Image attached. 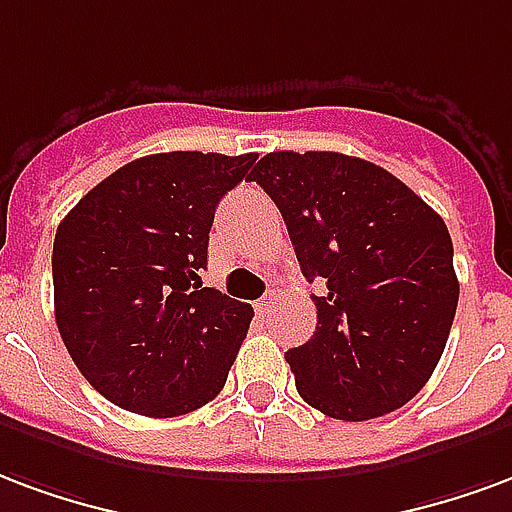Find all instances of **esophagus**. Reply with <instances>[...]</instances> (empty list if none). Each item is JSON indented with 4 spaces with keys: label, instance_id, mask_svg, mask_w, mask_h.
I'll return each instance as SVG.
<instances>
[{
    "label": "esophagus",
    "instance_id": "34e87169",
    "mask_svg": "<svg viewBox=\"0 0 512 512\" xmlns=\"http://www.w3.org/2000/svg\"><path fill=\"white\" fill-rule=\"evenodd\" d=\"M275 305V292H267L264 297H261L259 302H256V311L259 313H270V308Z\"/></svg>",
    "mask_w": 512,
    "mask_h": 512
}]
</instances>
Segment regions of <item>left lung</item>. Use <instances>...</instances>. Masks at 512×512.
I'll return each instance as SVG.
<instances>
[{"label": "left lung", "instance_id": "8db88e82", "mask_svg": "<svg viewBox=\"0 0 512 512\" xmlns=\"http://www.w3.org/2000/svg\"><path fill=\"white\" fill-rule=\"evenodd\" d=\"M251 182L278 204L302 275L324 283L316 333L286 352L302 401L349 423L409 404L458 305L445 220L390 171L341 152H270Z\"/></svg>", "mask_w": 512, "mask_h": 512}]
</instances>
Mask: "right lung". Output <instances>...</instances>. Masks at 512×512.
Masks as SVG:
<instances>
[{
    "label": "right lung",
    "instance_id": "obj_1",
    "mask_svg": "<svg viewBox=\"0 0 512 512\" xmlns=\"http://www.w3.org/2000/svg\"><path fill=\"white\" fill-rule=\"evenodd\" d=\"M256 155L160 152L89 190L54 237V316L67 352L111 404L177 417L210 404L253 308L201 286L220 199Z\"/></svg>",
    "mask_w": 512,
    "mask_h": 512
}]
</instances>
